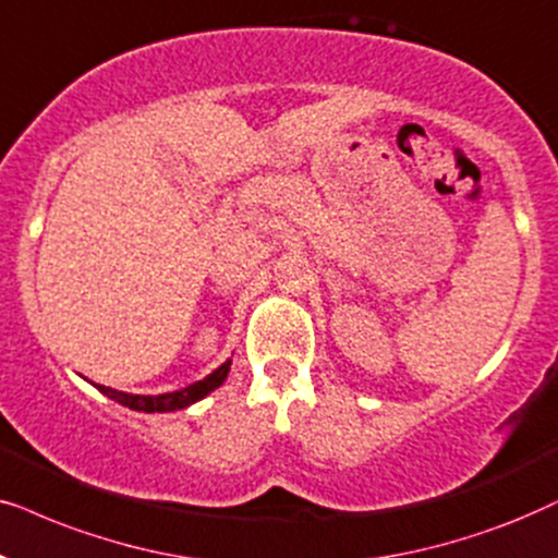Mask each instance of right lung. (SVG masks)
<instances>
[{"instance_id": "right-lung-1", "label": "right lung", "mask_w": 558, "mask_h": 558, "mask_svg": "<svg viewBox=\"0 0 558 558\" xmlns=\"http://www.w3.org/2000/svg\"><path fill=\"white\" fill-rule=\"evenodd\" d=\"M229 365H232V360H227L225 365L214 369L211 375H206L204 380L189 385V388L183 390H175V392H162V396H135V392H122V390H114V388H107V385H96L104 396L117 400V403L132 408V411H143V413H168V411H181V408H189L196 403V400H202L209 396L211 390H217L221 383L227 380L229 375Z\"/></svg>"}]
</instances>
